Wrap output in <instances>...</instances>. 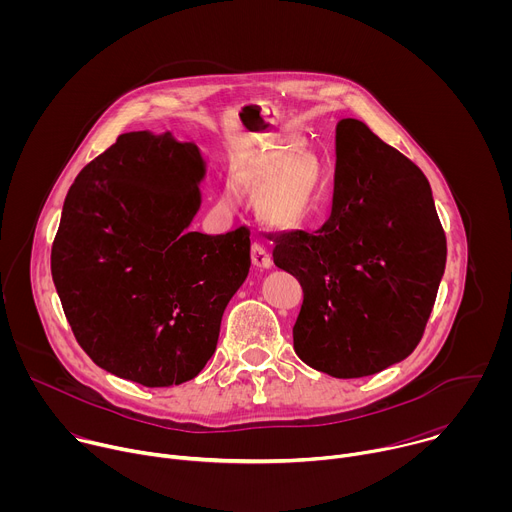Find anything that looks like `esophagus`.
Segmentation results:
<instances>
[{
  "mask_svg": "<svg viewBox=\"0 0 512 512\" xmlns=\"http://www.w3.org/2000/svg\"><path fill=\"white\" fill-rule=\"evenodd\" d=\"M251 259H253V265L259 267V269H269L273 265V259H271V253L267 251V247L259 241H255L251 245Z\"/></svg>",
  "mask_w": 512,
  "mask_h": 512,
  "instance_id": "1",
  "label": "esophagus"
}]
</instances>
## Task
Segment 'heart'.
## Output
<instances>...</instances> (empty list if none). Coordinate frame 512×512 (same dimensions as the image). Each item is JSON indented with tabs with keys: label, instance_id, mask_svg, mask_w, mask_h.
Listing matches in <instances>:
<instances>
[{
	"label": "heart",
	"instance_id": "b5f03b06",
	"mask_svg": "<svg viewBox=\"0 0 512 512\" xmlns=\"http://www.w3.org/2000/svg\"><path fill=\"white\" fill-rule=\"evenodd\" d=\"M322 190V172L318 166H310L302 160L287 164L267 186L263 194V206L267 214L279 225L302 223L318 194ZM237 184L227 182L223 200L227 204L237 202Z\"/></svg>",
	"mask_w": 512,
	"mask_h": 512
}]
</instances>
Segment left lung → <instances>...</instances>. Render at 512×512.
<instances>
[{
  "label": "left lung",
  "instance_id": "obj_1",
  "mask_svg": "<svg viewBox=\"0 0 512 512\" xmlns=\"http://www.w3.org/2000/svg\"><path fill=\"white\" fill-rule=\"evenodd\" d=\"M273 245V263L304 289L294 348L308 367L358 379L415 350L446 269V235L423 172L362 121L336 125L328 221L277 233Z\"/></svg>",
  "mask_w": 512,
  "mask_h": 512
}]
</instances>
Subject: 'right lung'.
I'll list each match as a JSON object with an SVG mask.
<instances>
[{
	"instance_id": "right-lung-1",
	"label": "right lung",
	"mask_w": 512,
	"mask_h": 512,
	"mask_svg": "<svg viewBox=\"0 0 512 512\" xmlns=\"http://www.w3.org/2000/svg\"><path fill=\"white\" fill-rule=\"evenodd\" d=\"M206 164L170 131H131L70 186L50 267L97 367L143 387L194 379L249 275L251 233L190 231Z\"/></svg>"
}]
</instances>
